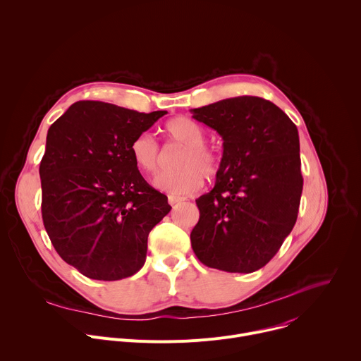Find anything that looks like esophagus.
Instances as JSON below:
<instances>
[{"label":"esophagus","instance_id":"1","mask_svg":"<svg viewBox=\"0 0 361 361\" xmlns=\"http://www.w3.org/2000/svg\"><path fill=\"white\" fill-rule=\"evenodd\" d=\"M181 201H184V198H183V197L169 195V202H170V205H176V204H178V202H181Z\"/></svg>","mask_w":361,"mask_h":361}]
</instances>
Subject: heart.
I'll list each match as a JSON object with an SVG mask.
<instances>
[{"instance_id":"b5f03b06","label":"heart","mask_w":361,"mask_h":361,"mask_svg":"<svg viewBox=\"0 0 361 361\" xmlns=\"http://www.w3.org/2000/svg\"><path fill=\"white\" fill-rule=\"evenodd\" d=\"M169 140L183 151L176 160L178 167L174 171L164 173L154 180V185L171 195H188L201 188L204 176L213 180L221 169L220 154L205 142V130L190 117L171 118L164 126ZM130 154L135 167L148 176L157 174L163 164V152L149 134L142 133L134 137L130 144Z\"/></svg>"}]
</instances>
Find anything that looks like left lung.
Instances as JSON below:
<instances>
[{"instance_id": "8db88e82", "label": "left lung", "mask_w": 361, "mask_h": 361, "mask_svg": "<svg viewBox=\"0 0 361 361\" xmlns=\"http://www.w3.org/2000/svg\"><path fill=\"white\" fill-rule=\"evenodd\" d=\"M223 137L214 188L195 200L190 238L197 259L228 273L264 267L291 233L302 191L295 124L271 101L234 97L194 109Z\"/></svg>"}]
</instances>
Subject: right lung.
<instances>
[{"instance_id": "add662e5", "label": "right lung", "mask_w": 361, "mask_h": 361, "mask_svg": "<svg viewBox=\"0 0 361 361\" xmlns=\"http://www.w3.org/2000/svg\"><path fill=\"white\" fill-rule=\"evenodd\" d=\"M164 114L77 101L48 128L39 164L44 227L61 259L88 279L135 274L149 231L171 210L130 154L134 137Z\"/></svg>"}]
</instances>
